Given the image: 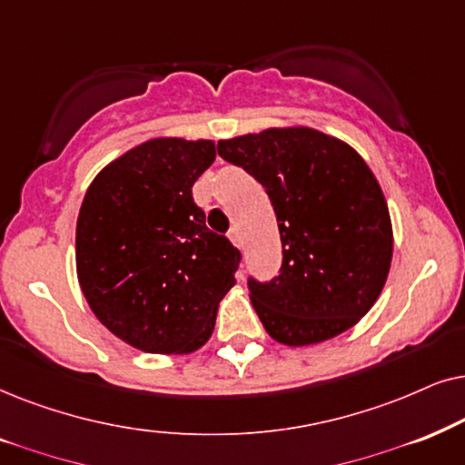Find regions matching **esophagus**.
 I'll return each instance as SVG.
<instances>
[{"instance_id": "obj_1", "label": "esophagus", "mask_w": 465, "mask_h": 465, "mask_svg": "<svg viewBox=\"0 0 465 465\" xmlns=\"http://www.w3.org/2000/svg\"><path fill=\"white\" fill-rule=\"evenodd\" d=\"M227 238L229 240H232V244L233 246H238V249H242V236H240V229L238 227H232V229H229V232H227Z\"/></svg>"}]
</instances>
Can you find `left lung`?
Returning a JSON list of instances; mask_svg holds the SVG:
<instances>
[{"mask_svg": "<svg viewBox=\"0 0 465 465\" xmlns=\"http://www.w3.org/2000/svg\"><path fill=\"white\" fill-rule=\"evenodd\" d=\"M216 148L263 184L276 213L281 274L249 278L265 331L306 346L351 330L379 300L393 257L385 195L361 154L312 127H270Z\"/></svg>", "mask_w": 465, "mask_h": 465, "instance_id": "obj_1", "label": "left lung"}]
</instances>
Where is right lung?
Wrapping results in <instances>:
<instances>
[{"label":"right lung","instance_id":"add662e5","mask_svg":"<svg viewBox=\"0 0 465 465\" xmlns=\"http://www.w3.org/2000/svg\"><path fill=\"white\" fill-rule=\"evenodd\" d=\"M213 140L153 138L104 168L76 223V274L99 323L134 349L193 352L236 284L240 251L193 202Z\"/></svg>","mask_w":465,"mask_h":465}]
</instances>
